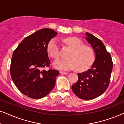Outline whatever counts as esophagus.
<instances>
[{"instance_id":"34e87169","label":"esophagus","mask_w":124,"mask_h":124,"mask_svg":"<svg viewBox=\"0 0 124 124\" xmlns=\"http://www.w3.org/2000/svg\"><path fill=\"white\" fill-rule=\"evenodd\" d=\"M60 74H65V75H67V74H68V72H64V71H60Z\"/></svg>"}]
</instances>
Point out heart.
<instances>
[{"label": "heart", "mask_w": 124, "mask_h": 124, "mask_svg": "<svg viewBox=\"0 0 124 124\" xmlns=\"http://www.w3.org/2000/svg\"><path fill=\"white\" fill-rule=\"evenodd\" d=\"M66 42L72 49L68 56V59H58L54 62L55 68L61 70H70L77 67L78 70L85 71L90 68L95 60V55L90 47L84 46L82 40L77 37H69ZM47 52L53 59H58L61 56L59 42L57 38H53L47 46Z\"/></svg>", "instance_id": "1"}]
</instances>
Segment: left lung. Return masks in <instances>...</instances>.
Segmentation results:
<instances>
[{
	"label": "left lung",
	"mask_w": 124,
	"mask_h": 124,
	"mask_svg": "<svg viewBox=\"0 0 124 124\" xmlns=\"http://www.w3.org/2000/svg\"><path fill=\"white\" fill-rule=\"evenodd\" d=\"M86 39L95 52L96 58L90 69L78 74V80L72 85V90L78 98L89 100L102 95L109 85L113 68L110 54L100 39L88 32Z\"/></svg>",
	"instance_id": "left-lung-1"
}]
</instances>
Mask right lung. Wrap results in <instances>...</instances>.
<instances>
[{
  "label": "right lung",
  "mask_w": 124,
  "mask_h": 124,
  "mask_svg": "<svg viewBox=\"0 0 124 124\" xmlns=\"http://www.w3.org/2000/svg\"><path fill=\"white\" fill-rule=\"evenodd\" d=\"M57 34L53 29H40L25 38L13 53L10 66L12 81L29 98H44L55 86L59 71L45 68L50 64L47 44Z\"/></svg>",
  "instance_id": "1"
}]
</instances>
